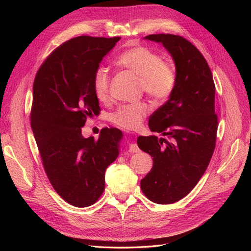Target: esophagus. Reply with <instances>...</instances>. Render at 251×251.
Returning <instances> with one entry per match:
<instances>
[{
  "instance_id": "1",
  "label": "esophagus",
  "mask_w": 251,
  "mask_h": 251,
  "mask_svg": "<svg viewBox=\"0 0 251 251\" xmlns=\"http://www.w3.org/2000/svg\"><path fill=\"white\" fill-rule=\"evenodd\" d=\"M139 151L140 150H139L138 146H137V144H135V143H131L130 147H128V151H130V153H138Z\"/></svg>"
}]
</instances>
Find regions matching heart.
Returning <instances> with one entry per match:
<instances>
[{"instance_id":"b5f03b06","label":"heart","mask_w":251,"mask_h":251,"mask_svg":"<svg viewBox=\"0 0 251 251\" xmlns=\"http://www.w3.org/2000/svg\"><path fill=\"white\" fill-rule=\"evenodd\" d=\"M115 64L139 76V88L156 101L169 100L176 88L177 77L173 67L163 62L158 53L147 47H134L128 49L115 59ZM93 86L97 98L107 101L110 98L111 75L108 70L98 68L94 73ZM150 111L146 101L124 103L111 115L116 126L126 130H136Z\"/></svg>"}]
</instances>
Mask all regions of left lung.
<instances>
[{"instance_id": "1", "label": "left lung", "mask_w": 251, "mask_h": 251, "mask_svg": "<svg viewBox=\"0 0 251 251\" xmlns=\"http://www.w3.org/2000/svg\"><path fill=\"white\" fill-rule=\"evenodd\" d=\"M161 43L176 65V88L170 100L151 114L149 126L164 137L140 136L138 147L153 157V168L140 181L151 202L172 204L197 185L216 148L218 116L215 82L206 59L184 37L150 34Z\"/></svg>"}]
</instances>
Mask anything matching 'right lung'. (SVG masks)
Returning a JSON list of instances; mask_svg holds the SVG:
<instances>
[{
	"mask_svg": "<svg viewBox=\"0 0 251 251\" xmlns=\"http://www.w3.org/2000/svg\"><path fill=\"white\" fill-rule=\"evenodd\" d=\"M120 40L82 35L53 50L37 70L30 121L44 170L69 204L87 207L104 191V173L119 153L123 133L103 127L98 139L81 127L100 108L93 86L102 57Z\"/></svg>",
	"mask_w": 251,
	"mask_h": 251,
	"instance_id": "right-lung-1",
	"label": "right lung"
}]
</instances>
